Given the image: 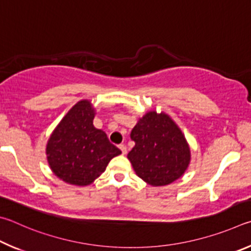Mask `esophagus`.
Masks as SVG:
<instances>
[{"label":"esophagus","mask_w":251,"mask_h":251,"mask_svg":"<svg viewBox=\"0 0 251 251\" xmlns=\"http://www.w3.org/2000/svg\"><path fill=\"white\" fill-rule=\"evenodd\" d=\"M119 149H120V150H121L123 155L126 154V147L125 146V144H120V146H119Z\"/></svg>","instance_id":"1"}]
</instances>
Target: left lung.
<instances>
[{"label":"left lung","mask_w":251,"mask_h":251,"mask_svg":"<svg viewBox=\"0 0 251 251\" xmlns=\"http://www.w3.org/2000/svg\"><path fill=\"white\" fill-rule=\"evenodd\" d=\"M135 146L128 159L140 178L153 186L174 182L185 172L190 148L182 131L168 114L148 112L131 131Z\"/></svg>","instance_id":"obj_1"}]
</instances>
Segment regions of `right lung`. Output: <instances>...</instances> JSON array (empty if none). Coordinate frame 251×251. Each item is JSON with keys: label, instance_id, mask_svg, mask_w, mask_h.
<instances>
[{"label": "right lung", "instance_id": "obj_1", "mask_svg": "<svg viewBox=\"0 0 251 251\" xmlns=\"http://www.w3.org/2000/svg\"><path fill=\"white\" fill-rule=\"evenodd\" d=\"M90 101H79L57 126L47 143V160L56 176L73 185H89L121 151L92 121Z\"/></svg>", "mask_w": 251, "mask_h": 251}]
</instances>
